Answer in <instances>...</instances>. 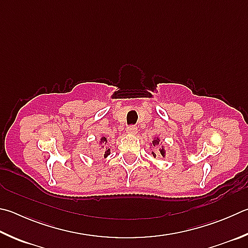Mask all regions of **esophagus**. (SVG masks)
<instances>
[{
	"label": "esophagus",
	"mask_w": 248,
	"mask_h": 248,
	"mask_svg": "<svg viewBox=\"0 0 248 248\" xmlns=\"http://www.w3.org/2000/svg\"><path fill=\"white\" fill-rule=\"evenodd\" d=\"M127 131H128V133H130V134H134V133H137V131H138L137 125H136V124H131V125H129Z\"/></svg>",
	"instance_id": "obj_1"
}]
</instances>
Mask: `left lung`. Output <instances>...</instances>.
Wrapping results in <instances>:
<instances>
[{"label": "left lung", "instance_id": "obj_1", "mask_svg": "<svg viewBox=\"0 0 248 248\" xmlns=\"http://www.w3.org/2000/svg\"><path fill=\"white\" fill-rule=\"evenodd\" d=\"M159 141H160V140H158V139H156V140H154V141H153V145H156V144H159ZM159 152H160V155L161 156H165V151L163 150V148H161V150H159ZM153 155H154V156H156V154H155V153H153Z\"/></svg>", "mask_w": 248, "mask_h": 248}]
</instances>
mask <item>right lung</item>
Returning <instances> with one entry per match:
<instances>
[{
  "mask_svg": "<svg viewBox=\"0 0 248 248\" xmlns=\"http://www.w3.org/2000/svg\"><path fill=\"white\" fill-rule=\"evenodd\" d=\"M101 142H102V143H106V142H107V140H106V138H105V137H103V138L101 139ZM102 147H104V145H103ZM109 152H110L109 150H106V151H105V154H104V157H106V156H108V155H109Z\"/></svg>",
  "mask_w": 248,
  "mask_h": 248,
  "instance_id": "1",
  "label": "right lung"
}]
</instances>
